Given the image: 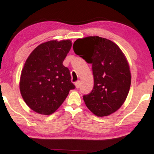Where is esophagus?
I'll use <instances>...</instances> for the list:
<instances>
[{"instance_id":"esophagus-1","label":"esophagus","mask_w":154,"mask_h":154,"mask_svg":"<svg viewBox=\"0 0 154 154\" xmlns=\"http://www.w3.org/2000/svg\"><path fill=\"white\" fill-rule=\"evenodd\" d=\"M75 88H80V85H81V83H80V81H77L75 83Z\"/></svg>"}]
</instances>
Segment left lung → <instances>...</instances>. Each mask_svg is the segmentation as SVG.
Instances as JSON below:
<instances>
[{
  "label": "left lung",
  "mask_w": 154,
  "mask_h": 154,
  "mask_svg": "<svg viewBox=\"0 0 154 154\" xmlns=\"http://www.w3.org/2000/svg\"><path fill=\"white\" fill-rule=\"evenodd\" d=\"M73 48L77 55L92 64L94 87L83 95L86 106L100 117L116 111L125 102L131 84L129 65L121 50L99 36L78 39Z\"/></svg>",
  "instance_id": "8db88e82"
}]
</instances>
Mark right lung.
Returning <instances> with one entry per match:
<instances>
[{
    "instance_id": "right-lung-1",
    "label": "right lung",
    "mask_w": 154,
    "mask_h": 154,
    "mask_svg": "<svg viewBox=\"0 0 154 154\" xmlns=\"http://www.w3.org/2000/svg\"><path fill=\"white\" fill-rule=\"evenodd\" d=\"M71 45L69 40L50 41L35 48L27 58L21 74L20 92L36 113H53L75 88L69 69L62 64Z\"/></svg>"
}]
</instances>
